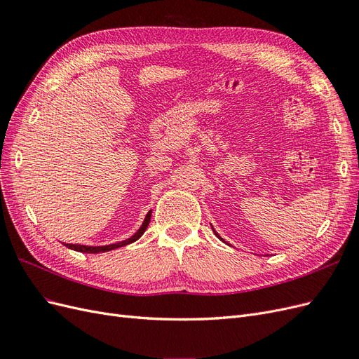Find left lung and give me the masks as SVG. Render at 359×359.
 I'll return each mask as SVG.
<instances>
[{
	"mask_svg": "<svg viewBox=\"0 0 359 359\" xmlns=\"http://www.w3.org/2000/svg\"><path fill=\"white\" fill-rule=\"evenodd\" d=\"M211 227H212V226H211ZM212 231H214V227H212ZM214 233H215V236H217V238H220V240H222V241H223V243H226V241H224V240H223V238H222V236H220V235H219V233H217V232H215V231H214Z\"/></svg>",
	"mask_w": 359,
	"mask_h": 359,
	"instance_id": "8db88e82",
	"label": "left lung"
}]
</instances>
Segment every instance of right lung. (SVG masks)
I'll return each instance as SVG.
<instances>
[{"label": "right lung", "instance_id": "add662e5", "mask_svg": "<svg viewBox=\"0 0 359 359\" xmlns=\"http://www.w3.org/2000/svg\"><path fill=\"white\" fill-rule=\"evenodd\" d=\"M151 212H153V211H148L142 226H140L139 229H137V232L133 236H130L128 240L119 241V243H115V244H109V245H81V244H66V243H62V244L66 245V247H69V248H72V250H74V252H81V253H104V252H111V250L124 247L127 244H132V243L137 241L139 238L142 236L144 232L147 231V227H148L149 220H151Z\"/></svg>", "mask_w": 359, "mask_h": 359}]
</instances>
